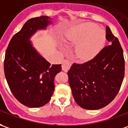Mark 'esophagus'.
<instances>
[{"mask_svg": "<svg viewBox=\"0 0 128 128\" xmlns=\"http://www.w3.org/2000/svg\"><path fill=\"white\" fill-rule=\"evenodd\" d=\"M71 66H72V62L70 61L69 60H64L63 62L62 63V69L63 71L65 72H68L70 70V68H71Z\"/></svg>", "mask_w": 128, "mask_h": 128, "instance_id": "obj_1", "label": "esophagus"}]
</instances>
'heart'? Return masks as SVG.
Masks as SVG:
<instances>
[{
	"label": "heart",
	"mask_w": 128,
	"mask_h": 128,
	"mask_svg": "<svg viewBox=\"0 0 128 128\" xmlns=\"http://www.w3.org/2000/svg\"><path fill=\"white\" fill-rule=\"evenodd\" d=\"M67 41L76 43V57L82 60L94 58L102 49L106 42L105 32L92 23H84L70 28L65 33Z\"/></svg>",
	"instance_id": "obj_1"
}]
</instances>
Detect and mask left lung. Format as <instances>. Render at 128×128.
<instances>
[{"instance_id": "1", "label": "left lung", "mask_w": 128, "mask_h": 128, "mask_svg": "<svg viewBox=\"0 0 128 128\" xmlns=\"http://www.w3.org/2000/svg\"><path fill=\"white\" fill-rule=\"evenodd\" d=\"M106 39L110 45L87 62L74 63L68 72L74 99L86 110H98L109 104L118 94L123 81V49L108 26Z\"/></svg>"}]
</instances>
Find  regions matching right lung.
Here are the masks:
<instances>
[{
  "label": "right lung",
  "instance_id": "add662e5",
  "mask_svg": "<svg viewBox=\"0 0 128 128\" xmlns=\"http://www.w3.org/2000/svg\"><path fill=\"white\" fill-rule=\"evenodd\" d=\"M50 17L40 16L28 20L12 37L6 49L4 72L13 96L25 106L40 107L49 102L54 90V78L61 71L36 52L29 39L40 29H45Z\"/></svg>",
  "mask_w": 128,
  "mask_h": 128
}]
</instances>
